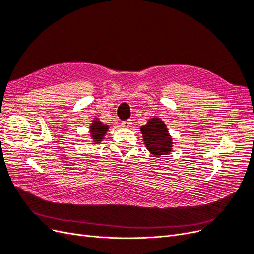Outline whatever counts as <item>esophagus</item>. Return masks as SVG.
<instances>
[{
	"instance_id": "1",
	"label": "esophagus",
	"mask_w": 254,
	"mask_h": 254,
	"mask_svg": "<svg viewBox=\"0 0 254 254\" xmlns=\"http://www.w3.org/2000/svg\"><path fill=\"white\" fill-rule=\"evenodd\" d=\"M122 126L124 128H129L131 126V120H126V121H123L122 122Z\"/></svg>"
}]
</instances>
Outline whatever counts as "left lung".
<instances>
[{
    "instance_id": "8db88e82",
    "label": "left lung",
    "mask_w": 254,
    "mask_h": 254,
    "mask_svg": "<svg viewBox=\"0 0 254 254\" xmlns=\"http://www.w3.org/2000/svg\"><path fill=\"white\" fill-rule=\"evenodd\" d=\"M143 140L150 153L159 157L162 153L171 152L172 137L168 134L166 125L159 119H151L141 127Z\"/></svg>"
}]
</instances>
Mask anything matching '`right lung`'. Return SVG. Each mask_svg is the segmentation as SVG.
<instances>
[{"label":"right lung","instance_id":"obj_1","mask_svg":"<svg viewBox=\"0 0 254 254\" xmlns=\"http://www.w3.org/2000/svg\"><path fill=\"white\" fill-rule=\"evenodd\" d=\"M91 128V136L93 137V140L95 142H99L101 140H103L104 134L107 132L108 130V126L103 124L99 121H94L93 124L90 127Z\"/></svg>","mask_w":254,"mask_h":254}]
</instances>
